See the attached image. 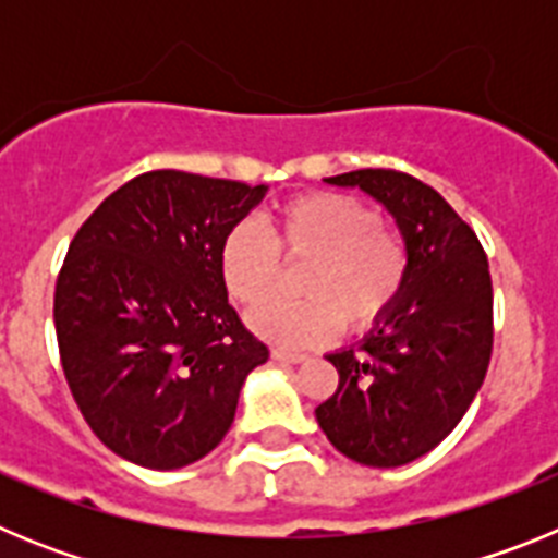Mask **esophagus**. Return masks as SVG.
Here are the masks:
<instances>
[{
    "mask_svg": "<svg viewBox=\"0 0 558 558\" xmlns=\"http://www.w3.org/2000/svg\"><path fill=\"white\" fill-rule=\"evenodd\" d=\"M270 357H274L276 363H304V360H307V354L290 352V349H274V352H270Z\"/></svg>",
    "mask_w": 558,
    "mask_h": 558,
    "instance_id": "34e87169",
    "label": "esophagus"
}]
</instances>
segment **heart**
<instances>
[{"instance_id":"heart-1","label":"heart","mask_w":558,"mask_h":558,"mask_svg":"<svg viewBox=\"0 0 558 558\" xmlns=\"http://www.w3.org/2000/svg\"><path fill=\"white\" fill-rule=\"evenodd\" d=\"M274 239L286 258L311 263L300 280L307 300L269 303L248 313V327L282 347L322 343L338 332L340 322L349 329L368 327L391 307L405 282V243L352 195L310 192L288 201L276 211ZM275 246L248 220L226 234L220 268L234 299L258 304L272 292L281 275Z\"/></svg>"}]
</instances>
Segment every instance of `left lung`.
I'll return each instance as SVG.
<instances>
[{
  "mask_svg": "<svg viewBox=\"0 0 558 558\" xmlns=\"http://www.w3.org/2000/svg\"><path fill=\"white\" fill-rule=\"evenodd\" d=\"M366 192L393 218L408 274L391 307L354 347L335 349L338 391L318 427L352 461L393 470L456 430L492 357V276L475 231L433 186L397 170L324 179Z\"/></svg>",
  "mask_w": 558,
  "mask_h": 558,
  "instance_id": "1",
  "label": "left lung"
}]
</instances>
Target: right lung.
<instances>
[{
  "instance_id": "add662e5",
  "label": "right lung",
  "mask_w": 558,
  "mask_h": 558,
  "mask_svg": "<svg viewBox=\"0 0 558 558\" xmlns=\"http://www.w3.org/2000/svg\"><path fill=\"white\" fill-rule=\"evenodd\" d=\"M268 186L153 170L81 226L56 284L66 383L102 445L181 470L223 441L268 360L226 293L220 248Z\"/></svg>"
}]
</instances>
